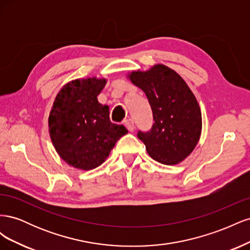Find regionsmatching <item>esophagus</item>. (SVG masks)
<instances>
[{"label":"esophagus","instance_id":"34e87169","mask_svg":"<svg viewBox=\"0 0 250 250\" xmlns=\"http://www.w3.org/2000/svg\"><path fill=\"white\" fill-rule=\"evenodd\" d=\"M125 126L127 127V129L129 131H133L134 129V122L132 119H128L125 121Z\"/></svg>","mask_w":250,"mask_h":250}]
</instances>
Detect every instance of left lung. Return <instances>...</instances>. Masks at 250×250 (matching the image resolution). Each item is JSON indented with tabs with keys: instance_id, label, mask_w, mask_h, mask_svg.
I'll use <instances>...</instances> for the list:
<instances>
[{
	"instance_id": "8db88e82",
	"label": "left lung",
	"mask_w": 250,
	"mask_h": 250,
	"mask_svg": "<svg viewBox=\"0 0 250 250\" xmlns=\"http://www.w3.org/2000/svg\"><path fill=\"white\" fill-rule=\"evenodd\" d=\"M146 94L153 113V126L139 131L148 154L164 165H176L192 153L201 134L199 104L186 81L167 65L155 64L146 72L127 76Z\"/></svg>"
}]
</instances>
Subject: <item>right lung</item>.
I'll use <instances>...</instances> for the list:
<instances>
[{
  "label": "right lung",
  "instance_id": "obj_1",
  "mask_svg": "<svg viewBox=\"0 0 250 250\" xmlns=\"http://www.w3.org/2000/svg\"><path fill=\"white\" fill-rule=\"evenodd\" d=\"M106 79L85 78L66 83L57 94L49 116V132L62 160L80 170H93L108 157L128 130L110 122L109 107L97 97Z\"/></svg>",
  "mask_w": 250,
  "mask_h": 250
}]
</instances>
